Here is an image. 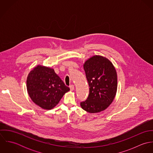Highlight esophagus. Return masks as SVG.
I'll return each mask as SVG.
<instances>
[{
    "mask_svg": "<svg viewBox=\"0 0 153 153\" xmlns=\"http://www.w3.org/2000/svg\"><path fill=\"white\" fill-rule=\"evenodd\" d=\"M69 88H70V90L71 91H74V85H71L69 86Z\"/></svg>",
    "mask_w": 153,
    "mask_h": 153,
    "instance_id": "34e87169",
    "label": "esophagus"
}]
</instances>
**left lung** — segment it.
Here are the masks:
<instances>
[{"label":"left lung","instance_id":"obj_1","mask_svg":"<svg viewBox=\"0 0 153 153\" xmlns=\"http://www.w3.org/2000/svg\"><path fill=\"white\" fill-rule=\"evenodd\" d=\"M84 69L89 93L81 107L90 113H97L108 107L117 89V75L115 67L107 58L95 55L87 60Z\"/></svg>","mask_w":153,"mask_h":153}]
</instances>
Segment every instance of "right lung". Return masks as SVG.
<instances>
[{"instance_id": "1", "label": "right lung", "mask_w": 153, "mask_h": 153, "mask_svg": "<svg viewBox=\"0 0 153 153\" xmlns=\"http://www.w3.org/2000/svg\"><path fill=\"white\" fill-rule=\"evenodd\" d=\"M27 91L32 101L45 109H51L70 89L53 69L38 65L28 74Z\"/></svg>"}]
</instances>
